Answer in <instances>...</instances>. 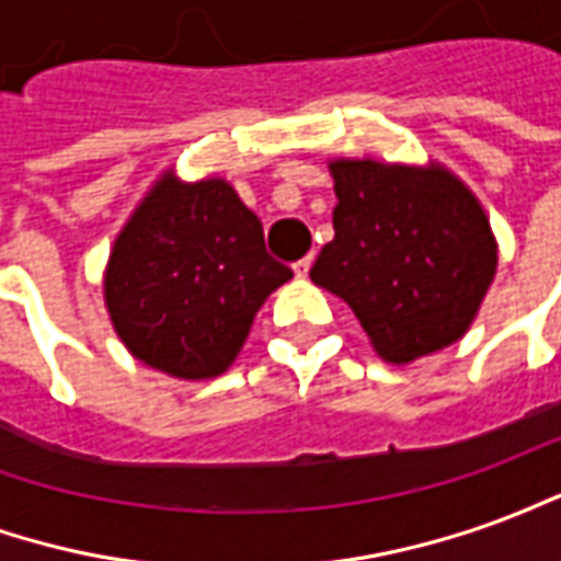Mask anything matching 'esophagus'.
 <instances>
[{
	"label": "esophagus",
	"instance_id": "esophagus-1",
	"mask_svg": "<svg viewBox=\"0 0 561 561\" xmlns=\"http://www.w3.org/2000/svg\"><path fill=\"white\" fill-rule=\"evenodd\" d=\"M309 267H312V255L300 257V261L294 264V276H297V279H306V276H309Z\"/></svg>",
	"mask_w": 561,
	"mask_h": 561
}]
</instances>
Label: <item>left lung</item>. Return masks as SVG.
Masks as SVG:
<instances>
[{"mask_svg":"<svg viewBox=\"0 0 561 561\" xmlns=\"http://www.w3.org/2000/svg\"><path fill=\"white\" fill-rule=\"evenodd\" d=\"M333 231L309 276L336 294L388 364L466 336L499 267L490 219L445 164L330 161Z\"/></svg>","mask_w":561,"mask_h":561,"instance_id":"left-lung-1","label":"left lung"}]
</instances>
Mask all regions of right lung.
Segmentation results:
<instances>
[{"label":"right lung","instance_id":"obj_1","mask_svg":"<svg viewBox=\"0 0 561 561\" xmlns=\"http://www.w3.org/2000/svg\"><path fill=\"white\" fill-rule=\"evenodd\" d=\"M291 276L228 180L161 171L116 233L102 288L135 360L204 381L237 360L255 312Z\"/></svg>","mask_w":561,"mask_h":561}]
</instances>
